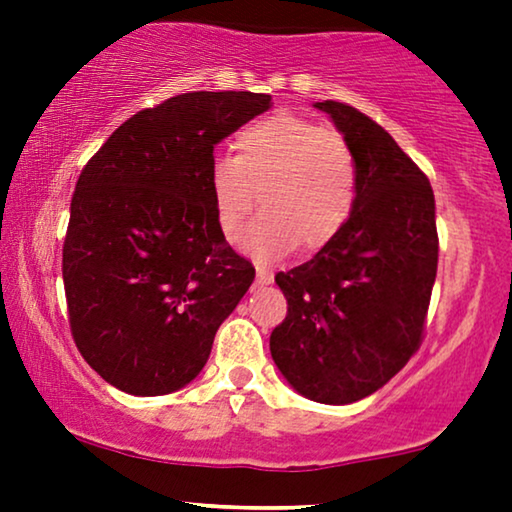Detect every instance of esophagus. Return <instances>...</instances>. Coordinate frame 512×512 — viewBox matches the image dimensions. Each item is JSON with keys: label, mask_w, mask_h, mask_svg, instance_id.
<instances>
[{"label": "esophagus", "mask_w": 512, "mask_h": 512, "mask_svg": "<svg viewBox=\"0 0 512 512\" xmlns=\"http://www.w3.org/2000/svg\"><path fill=\"white\" fill-rule=\"evenodd\" d=\"M256 282L258 284H270L272 282V272L265 268H256Z\"/></svg>", "instance_id": "34e87169"}]
</instances>
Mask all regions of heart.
Masks as SVG:
<instances>
[{
	"label": "heart",
	"instance_id": "heart-1",
	"mask_svg": "<svg viewBox=\"0 0 512 512\" xmlns=\"http://www.w3.org/2000/svg\"><path fill=\"white\" fill-rule=\"evenodd\" d=\"M209 186L226 242L240 240L261 193L265 214L247 247L256 258H272L298 242L317 251L340 235L359 198V170L340 132L277 114L244 125L235 137V156L212 158Z\"/></svg>",
	"mask_w": 512,
	"mask_h": 512
}]
</instances>
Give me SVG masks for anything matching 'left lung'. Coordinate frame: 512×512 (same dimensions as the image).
I'll return each instance as SVG.
<instances>
[{"instance_id":"left-lung-1","label":"left lung","mask_w":512,"mask_h":512,"mask_svg":"<svg viewBox=\"0 0 512 512\" xmlns=\"http://www.w3.org/2000/svg\"><path fill=\"white\" fill-rule=\"evenodd\" d=\"M314 107L352 146L359 198L338 237L275 275L289 310L270 352L298 394L347 405L384 387L422 345L438 270L436 200L373 118L335 100Z\"/></svg>"}]
</instances>
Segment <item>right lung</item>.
<instances>
[{"instance_id":"add662e5","label":"right lung","mask_w":512,"mask_h":512,"mask_svg":"<svg viewBox=\"0 0 512 512\" xmlns=\"http://www.w3.org/2000/svg\"><path fill=\"white\" fill-rule=\"evenodd\" d=\"M270 100L174 95L128 118L81 170L62 247L69 328L88 366L125 394L191 382L254 282L216 223L209 165Z\"/></svg>"}]
</instances>
